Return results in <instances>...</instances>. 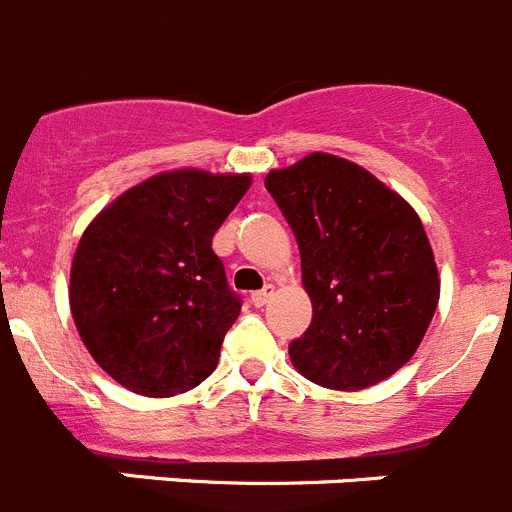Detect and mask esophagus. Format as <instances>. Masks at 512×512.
<instances>
[{"instance_id":"esophagus-1","label":"esophagus","mask_w":512,"mask_h":512,"mask_svg":"<svg viewBox=\"0 0 512 512\" xmlns=\"http://www.w3.org/2000/svg\"><path fill=\"white\" fill-rule=\"evenodd\" d=\"M271 295H274V287H271V284H269V287L259 289V292H253L251 302H253V305H256V307H264L266 302L271 300Z\"/></svg>"}]
</instances>
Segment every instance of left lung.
I'll list each match as a JSON object with an SVG mask.
<instances>
[{"label":"left lung","mask_w":512,"mask_h":512,"mask_svg":"<svg viewBox=\"0 0 512 512\" xmlns=\"http://www.w3.org/2000/svg\"><path fill=\"white\" fill-rule=\"evenodd\" d=\"M300 246L312 323L289 343L292 366L338 392L374 387L408 364L441 297L418 212L372 171L307 153L264 179Z\"/></svg>","instance_id":"8db88e82"}]
</instances>
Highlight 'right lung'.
<instances>
[{
    "instance_id": "1",
    "label": "right lung",
    "mask_w": 512,
    "mask_h": 512,
    "mask_svg": "<svg viewBox=\"0 0 512 512\" xmlns=\"http://www.w3.org/2000/svg\"><path fill=\"white\" fill-rule=\"evenodd\" d=\"M251 174L171 169L125 189L81 233L69 305L81 343L117 384L174 397L215 372L241 300L212 235Z\"/></svg>"
}]
</instances>
